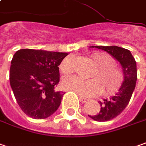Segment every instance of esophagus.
Returning <instances> with one entry per match:
<instances>
[{"instance_id": "esophagus-1", "label": "esophagus", "mask_w": 146, "mask_h": 146, "mask_svg": "<svg viewBox=\"0 0 146 146\" xmlns=\"http://www.w3.org/2000/svg\"><path fill=\"white\" fill-rule=\"evenodd\" d=\"M80 100L82 102V103H86L89 99L86 98H84V97H81V96H80Z\"/></svg>"}]
</instances>
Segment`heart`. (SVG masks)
<instances>
[{"label": "heart", "instance_id": "1", "mask_svg": "<svg viewBox=\"0 0 146 146\" xmlns=\"http://www.w3.org/2000/svg\"><path fill=\"white\" fill-rule=\"evenodd\" d=\"M91 58L98 66L97 70L92 76L94 78L84 80L78 76H70L63 80V87L82 97L96 96L102 90L107 95L117 92L122 84L124 75L119 67L114 66V59L103 52H94ZM60 69L66 75L72 71L71 57H66L62 61Z\"/></svg>", "mask_w": 146, "mask_h": 146}]
</instances>
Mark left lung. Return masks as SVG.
I'll return each mask as SVG.
<instances>
[{
	"instance_id": "left-lung-1",
	"label": "left lung",
	"mask_w": 146,
	"mask_h": 146,
	"mask_svg": "<svg viewBox=\"0 0 146 146\" xmlns=\"http://www.w3.org/2000/svg\"><path fill=\"white\" fill-rule=\"evenodd\" d=\"M100 50H104L120 62L124 75V81L118 93L109 99H104L100 102L101 109L98 114L90 116L92 119L98 121H107L117 117L127 106L131 98L137 80V70L135 58L131 52L123 48L117 46H92Z\"/></svg>"
}]
</instances>
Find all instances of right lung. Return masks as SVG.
Instances as JSON below:
<instances>
[{
  "mask_svg": "<svg viewBox=\"0 0 146 146\" xmlns=\"http://www.w3.org/2000/svg\"><path fill=\"white\" fill-rule=\"evenodd\" d=\"M66 52L20 49L13 56L10 83L22 111L34 119H44L58 109L64 93L56 90L59 65Z\"/></svg>",
  "mask_w": 146,
  "mask_h": 146,
  "instance_id": "add662e5",
  "label": "right lung"
}]
</instances>
